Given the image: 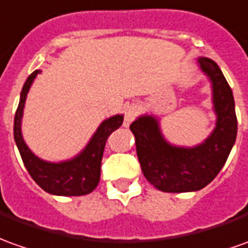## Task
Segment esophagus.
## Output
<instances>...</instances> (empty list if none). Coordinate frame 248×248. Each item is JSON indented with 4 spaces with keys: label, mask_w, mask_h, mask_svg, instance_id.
Returning <instances> with one entry per match:
<instances>
[{
    "label": "esophagus",
    "mask_w": 248,
    "mask_h": 248,
    "mask_svg": "<svg viewBox=\"0 0 248 248\" xmlns=\"http://www.w3.org/2000/svg\"><path fill=\"white\" fill-rule=\"evenodd\" d=\"M139 112V107L136 104H132L127 108L125 110V116H124V127H129V124L132 123V120L135 119V116Z\"/></svg>",
    "instance_id": "obj_1"
}]
</instances>
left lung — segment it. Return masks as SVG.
Returning <instances> with one entry per match:
<instances>
[{"label":"left lung","instance_id":"obj_1","mask_svg":"<svg viewBox=\"0 0 248 248\" xmlns=\"http://www.w3.org/2000/svg\"><path fill=\"white\" fill-rule=\"evenodd\" d=\"M201 73L211 82L216 123L208 138L196 146H177L167 140L155 114H140L131 124L136 154L146 179L167 193L196 192L211 184L236 140L235 100L221 70L209 58L197 59Z\"/></svg>","mask_w":248,"mask_h":248}]
</instances>
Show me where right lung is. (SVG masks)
<instances>
[{"mask_svg": "<svg viewBox=\"0 0 248 248\" xmlns=\"http://www.w3.org/2000/svg\"><path fill=\"white\" fill-rule=\"evenodd\" d=\"M42 70H35L25 81L15 116L13 135L21 159L28 173L44 192L55 196H85L94 190L100 182L101 160L109 135L121 127L124 114H114L102 121L88 144L75 156L59 162H49L32 153L23 138V114L27 95Z\"/></svg>", "mask_w": 248, "mask_h": 248, "instance_id": "obj_1", "label": "right lung"}]
</instances>
